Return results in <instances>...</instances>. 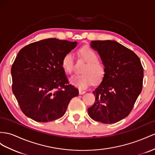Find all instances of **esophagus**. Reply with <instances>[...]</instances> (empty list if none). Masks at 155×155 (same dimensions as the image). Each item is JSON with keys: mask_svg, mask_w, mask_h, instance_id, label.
Returning a JSON list of instances; mask_svg holds the SVG:
<instances>
[{"mask_svg": "<svg viewBox=\"0 0 155 155\" xmlns=\"http://www.w3.org/2000/svg\"><path fill=\"white\" fill-rule=\"evenodd\" d=\"M85 93H86L85 91L79 90V94H80V95H82V94H85Z\"/></svg>", "mask_w": 155, "mask_h": 155, "instance_id": "obj_1", "label": "esophagus"}]
</instances>
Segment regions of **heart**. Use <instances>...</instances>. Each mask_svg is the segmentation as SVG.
Listing matches in <instances>:
<instances>
[{
  "label": "heart",
  "instance_id": "b5f03b06",
  "mask_svg": "<svg viewBox=\"0 0 155 155\" xmlns=\"http://www.w3.org/2000/svg\"><path fill=\"white\" fill-rule=\"evenodd\" d=\"M81 57L87 62L82 74H74L70 78V82L78 88L86 89L94 82H100L104 77L105 69L98 59L97 53L89 46H84L79 50ZM74 54L73 51L67 52L62 59V66L67 73H71L74 67Z\"/></svg>",
  "mask_w": 155,
  "mask_h": 155
}]
</instances>
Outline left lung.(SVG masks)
<instances>
[{"instance_id": "8db88e82", "label": "left lung", "mask_w": 155, "mask_h": 155, "mask_svg": "<svg viewBox=\"0 0 155 155\" xmlns=\"http://www.w3.org/2000/svg\"><path fill=\"white\" fill-rule=\"evenodd\" d=\"M105 69L102 81L93 92L94 104L88 109L93 120L113 124L122 120L133 109L143 86V68L133 51L114 41H92Z\"/></svg>"}]
</instances>
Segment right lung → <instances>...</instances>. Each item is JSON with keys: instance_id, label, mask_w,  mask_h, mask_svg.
Here are the masks:
<instances>
[{"instance_id": "add662e5", "label": "right lung", "mask_w": 155, "mask_h": 155, "mask_svg": "<svg viewBox=\"0 0 155 155\" xmlns=\"http://www.w3.org/2000/svg\"><path fill=\"white\" fill-rule=\"evenodd\" d=\"M77 42L58 38L31 43L19 51L12 66V92L22 112L33 120L46 122L61 117L69 103L78 95L71 84L62 59Z\"/></svg>"}]
</instances>
